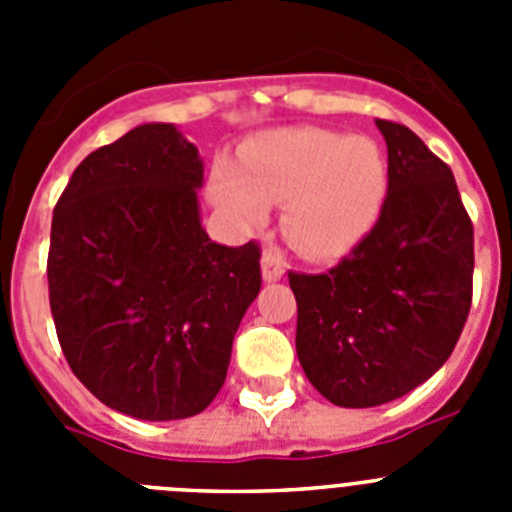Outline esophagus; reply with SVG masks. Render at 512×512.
I'll return each instance as SVG.
<instances>
[{
    "mask_svg": "<svg viewBox=\"0 0 512 512\" xmlns=\"http://www.w3.org/2000/svg\"><path fill=\"white\" fill-rule=\"evenodd\" d=\"M261 277L264 282H279L284 277V261L274 248H266L261 256Z\"/></svg>",
    "mask_w": 512,
    "mask_h": 512,
    "instance_id": "obj_1",
    "label": "esophagus"
}]
</instances>
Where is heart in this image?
<instances>
[{"instance_id":"heart-1","label":"heart","mask_w":512,"mask_h":512,"mask_svg":"<svg viewBox=\"0 0 512 512\" xmlns=\"http://www.w3.org/2000/svg\"><path fill=\"white\" fill-rule=\"evenodd\" d=\"M212 202L235 223L284 205L282 235L307 261H333L372 233L387 200V166L366 135L289 128L241 148L238 171L212 176Z\"/></svg>"}]
</instances>
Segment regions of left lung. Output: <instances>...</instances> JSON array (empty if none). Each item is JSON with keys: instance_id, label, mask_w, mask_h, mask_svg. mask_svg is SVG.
<instances>
[{"instance_id": "8db88e82", "label": "left lung", "mask_w": 512, "mask_h": 512, "mask_svg": "<svg viewBox=\"0 0 512 512\" xmlns=\"http://www.w3.org/2000/svg\"><path fill=\"white\" fill-rule=\"evenodd\" d=\"M387 200L328 274H289L297 359L338 408H377L446 364L472 305L474 230L454 174L405 125L377 120Z\"/></svg>"}]
</instances>
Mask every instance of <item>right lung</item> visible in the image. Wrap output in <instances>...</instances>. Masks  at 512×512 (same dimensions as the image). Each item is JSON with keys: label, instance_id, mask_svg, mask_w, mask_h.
Returning <instances> with one entry per match:
<instances>
[{"label": "right lung", "instance_id": "add662e5", "mask_svg": "<svg viewBox=\"0 0 512 512\" xmlns=\"http://www.w3.org/2000/svg\"><path fill=\"white\" fill-rule=\"evenodd\" d=\"M205 164L171 122L89 153L53 210L48 295L71 372L107 408L182 420L215 400L261 289L259 246L202 228Z\"/></svg>", "mask_w": 512, "mask_h": 512}]
</instances>
